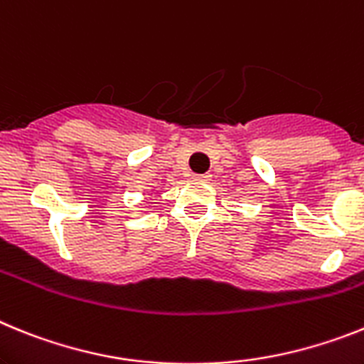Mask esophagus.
Segmentation results:
<instances>
[{"label": "esophagus", "mask_w": 364, "mask_h": 364, "mask_svg": "<svg viewBox=\"0 0 364 364\" xmlns=\"http://www.w3.org/2000/svg\"><path fill=\"white\" fill-rule=\"evenodd\" d=\"M192 179H194V181H208V179H210V176H208V173H194V176H192Z\"/></svg>", "instance_id": "1"}]
</instances>
